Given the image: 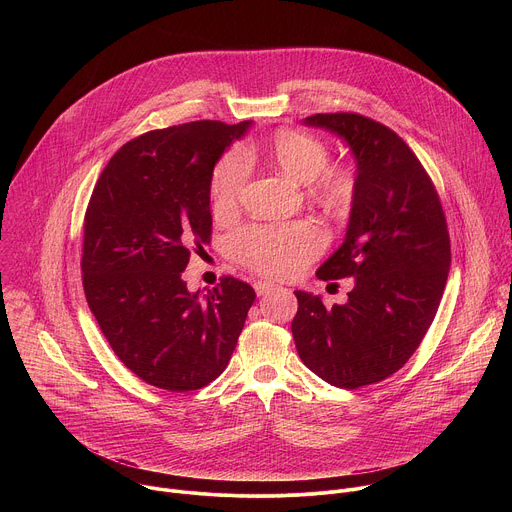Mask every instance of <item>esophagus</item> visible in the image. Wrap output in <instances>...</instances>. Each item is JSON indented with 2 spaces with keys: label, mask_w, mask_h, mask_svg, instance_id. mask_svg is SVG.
Masks as SVG:
<instances>
[{
  "label": "esophagus",
  "mask_w": 512,
  "mask_h": 512,
  "mask_svg": "<svg viewBox=\"0 0 512 512\" xmlns=\"http://www.w3.org/2000/svg\"><path fill=\"white\" fill-rule=\"evenodd\" d=\"M253 287H255V291H257V296H263V294H269L271 289H275V285L273 283H269V281H255L253 283Z\"/></svg>",
  "instance_id": "obj_1"
}]
</instances>
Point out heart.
<instances>
[{
	"instance_id": "1",
	"label": "heart",
	"mask_w": 512,
	"mask_h": 512,
	"mask_svg": "<svg viewBox=\"0 0 512 512\" xmlns=\"http://www.w3.org/2000/svg\"><path fill=\"white\" fill-rule=\"evenodd\" d=\"M271 164L291 180L308 184L310 194L326 206H348L358 188L356 172L346 164H328V143L304 129H279L267 145ZM251 176V160L245 150L225 152L212 168L208 192L218 216L235 212ZM324 233L312 221L285 225H247L235 231L227 249L241 265L267 275L287 277L298 273L324 249Z\"/></svg>"
}]
</instances>
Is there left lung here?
<instances>
[{"mask_svg":"<svg viewBox=\"0 0 512 512\" xmlns=\"http://www.w3.org/2000/svg\"><path fill=\"white\" fill-rule=\"evenodd\" d=\"M308 125L340 135L356 158V196L340 249L318 279H354L348 302L326 308L296 291L291 322L306 367L340 389L381 383L421 344L452 263L437 190L409 145L360 113H316Z\"/></svg>","mask_w":512,"mask_h":512,"instance_id":"8db88e82","label":"left lung"}]
</instances>
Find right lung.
I'll return each instance as SVG.
<instances>
[{"label": "right lung", "instance_id": "right-lung-1", "mask_svg": "<svg viewBox=\"0 0 512 512\" xmlns=\"http://www.w3.org/2000/svg\"><path fill=\"white\" fill-rule=\"evenodd\" d=\"M249 121H192L131 141L101 172L85 212L83 287L125 367L158 389L198 391L233 356L255 289L231 275L190 294L182 271L212 235L208 182Z\"/></svg>", "mask_w": 512, "mask_h": 512}]
</instances>
